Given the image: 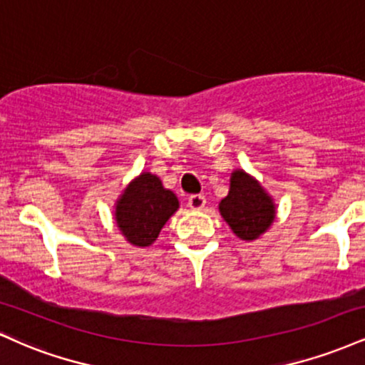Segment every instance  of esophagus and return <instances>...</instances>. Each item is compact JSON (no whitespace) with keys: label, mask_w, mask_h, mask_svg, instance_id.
I'll return each instance as SVG.
<instances>
[{"label":"esophagus","mask_w":365,"mask_h":365,"mask_svg":"<svg viewBox=\"0 0 365 365\" xmlns=\"http://www.w3.org/2000/svg\"><path fill=\"white\" fill-rule=\"evenodd\" d=\"M206 206V197L202 194H192L188 197V207L194 209V211H200Z\"/></svg>","instance_id":"1"}]
</instances>
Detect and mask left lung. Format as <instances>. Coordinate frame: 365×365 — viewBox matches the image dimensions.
Instances as JSON below:
<instances>
[{
  "mask_svg": "<svg viewBox=\"0 0 365 365\" xmlns=\"http://www.w3.org/2000/svg\"><path fill=\"white\" fill-rule=\"evenodd\" d=\"M220 212L242 240H255L274 220V204L262 187L245 171L232 175L230 192L220 202Z\"/></svg>",
  "mask_w": 365,
  "mask_h": 365,
  "instance_id": "1",
  "label": "left lung"
}]
</instances>
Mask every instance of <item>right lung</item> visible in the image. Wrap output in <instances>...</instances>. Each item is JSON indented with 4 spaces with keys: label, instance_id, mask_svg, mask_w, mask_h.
<instances>
[{
    "label": "right lung",
    "instance_id": "1",
    "mask_svg": "<svg viewBox=\"0 0 365 365\" xmlns=\"http://www.w3.org/2000/svg\"><path fill=\"white\" fill-rule=\"evenodd\" d=\"M178 209V199L161 180L142 173L133 180L116 206V225L130 244L148 247L156 240L168 217Z\"/></svg>",
    "mask_w": 365,
    "mask_h": 365
}]
</instances>
